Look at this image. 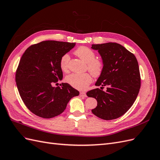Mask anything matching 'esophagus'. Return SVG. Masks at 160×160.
Instances as JSON below:
<instances>
[{"label": "esophagus", "mask_w": 160, "mask_h": 160, "mask_svg": "<svg viewBox=\"0 0 160 160\" xmlns=\"http://www.w3.org/2000/svg\"><path fill=\"white\" fill-rule=\"evenodd\" d=\"M80 96L81 97H83V98H85V97H87V95H86V93H85V92H81V93H80Z\"/></svg>", "instance_id": "esophagus-1"}]
</instances>
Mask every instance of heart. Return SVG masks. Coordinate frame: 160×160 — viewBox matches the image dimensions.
<instances>
[{"instance_id":"heart-1","label":"heart","mask_w":160,"mask_h":160,"mask_svg":"<svg viewBox=\"0 0 160 160\" xmlns=\"http://www.w3.org/2000/svg\"><path fill=\"white\" fill-rule=\"evenodd\" d=\"M75 55L81 59L88 63V68L95 77L101 75L103 69V61L95 59V52L87 47H80L75 51ZM70 56L69 54L63 55L61 58L60 67L63 71L68 69ZM66 81L72 88L79 90H85L92 81L91 75L88 72L85 73H72L66 77Z\"/></svg>"}]
</instances>
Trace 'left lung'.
Listing matches in <instances>:
<instances>
[{"label":"left lung","mask_w":160,"mask_h":160,"mask_svg":"<svg viewBox=\"0 0 160 160\" xmlns=\"http://www.w3.org/2000/svg\"><path fill=\"white\" fill-rule=\"evenodd\" d=\"M98 51L103 62V69L95 85L107 87L103 91L97 88L87 93L95 98L98 106L91 111L105 120L117 119L133 105L139 93L141 78L136 57L122 45L116 42L92 45Z\"/></svg>","instance_id":"obj_1"}]
</instances>
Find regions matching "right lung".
<instances>
[{
	"mask_svg": "<svg viewBox=\"0 0 160 160\" xmlns=\"http://www.w3.org/2000/svg\"><path fill=\"white\" fill-rule=\"evenodd\" d=\"M75 46V42L45 41L23 53L16 72L17 89L27 108L38 117L49 119L60 115L71 99L79 95L67 83L61 88L52 85L62 79L61 58Z\"/></svg>",
	"mask_w": 160,
	"mask_h": 160,
	"instance_id": "add662e5",
	"label": "right lung"
}]
</instances>
